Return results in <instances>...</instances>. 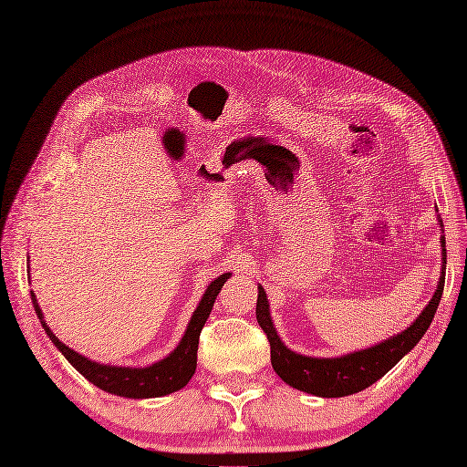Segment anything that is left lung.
I'll use <instances>...</instances> for the list:
<instances>
[{"label":"left lung","mask_w":467,"mask_h":467,"mask_svg":"<svg viewBox=\"0 0 467 467\" xmlns=\"http://www.w3.org/2000/svg\"><path fill=\"white\" fill-rule=\"evenodd\" d=\"M442 228V220L438 216ZM442 247V271L438 278L436 292L432 294L431 302L419 314V317L409 325V327L398 335L388 337L374 347L348 352L343 357L335 358H317L306 357L300 352L290 350L282 338L278 337L275 323L268 309V300L265 288L259 285V298H257V321L261 329L266 333L268 343H271V364L275 372L286 381L288 386L317 395V398H345V395L358 393L366 388H370L374 381L388 374L395 364H398L407 352H411L417 343L431 327L436 307L441 304L442 290H444V276H446V237H441Z\"/></svg>","instance_id":"1"}]
</instances>
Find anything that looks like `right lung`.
Segmentation results:
<instances>
[{
    "label": "right lung",
    "instance_id": "1",
    "mask_svg": "<svg viewBox=\"0 0 467 467\" xmlns=\"http://www.w3.org/2000/svg\"><path fill=\"white\" fill-rule=\"evenodd\" d=\"M232 276V273H223L216 280H212L202 298L196 306L194 314L187 325V331L182 335L179 345L171 350V355L153 362L144 368H132V366H110L95 362L88 357L79 355L74 348L66 347L58 337H56L42 316V309L36 302V296L31 290V300L35 312L45 327L50 341L56 345L66 360L74 366V368L88 378L93 386L101 388L107 393L120 395V398L130 400H146V398H161L173 391H179L189 384L196 370V350H199V337L204 327V323L212 312V306L216 302V296L220 294L223 282Z\"/></svg>",
    "mask_w": 467,
    "mask_h": 467
}]
</instances>
